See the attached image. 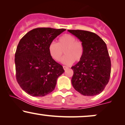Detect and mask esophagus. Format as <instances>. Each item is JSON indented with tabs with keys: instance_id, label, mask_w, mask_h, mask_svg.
Here are the masks:
<instances>
[{
	"instance_id": "1",
	"label": "esophagus",
	"mask_w": 125,
	"mask_h": 125,
	"mask_svg": "<svg viewBox=\"0 0 125 125\" xmlns=\"http://www.w3.org/2000/svg\"><path fill=\"white\" fill-rule=\"evenodd\" d=\"M63 69L64 70V71L68 69V67H67V66H63Z\"/></svg>"
}]
</instances>
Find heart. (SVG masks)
Returning a JSON list of instances; mask_svg holds the SVG:
<instances>
[{
	"instance_id": "b5f03b06",
	"label": "heart",
	"mask_w": 125,
	"mask_h": 125,
	"mask_svg": "<svg viewBox=\"0 0 125 125\" xmlns=\"http://www.w3.org/2000/svg\"><path fill=\"white\" fill-rule=\"evenodd\" d=\"M48 51L51 58L56 62L61 61L64 51L65 56L62 62L68 65L74 61L78 62L82 59L84 47L82 43L76 41L73 36L65 34L59 38L58 43L52 42L49 44Z\"/></svg>"
}]
</instances>
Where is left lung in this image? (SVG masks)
<instances>
[{
	"label": "left lung",
	"mask_w": 125,
	"mask_h": 125,
	"mask_svg": "<svg viewBox=\"0 0 125 125\" xmlns=\"http://www.w3.org/2000/svg\"><path fill=\"white\" fill-rule=\"evenodd\" d=\"M82 43L84 54L82 59L71 67L73 71L72 84L84 96L99 94L108 83L111 62L106 44L94 33L82 30H67Z\"/></svg>",
	"instance_id": "8db88e82"
}]
</instances>
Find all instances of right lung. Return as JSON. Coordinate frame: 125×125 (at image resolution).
<instances>
[{"label": "right lung", "mask_w": 125, "mask_h": 125, "mask_svg": "<svg viewBox=\"0 0 125 125\" xmlns=\"http://www.w3.org/2000/svg\"><path fill=\"white\" fill-rule=\"evenodd\" d=\"M65 29L36 28L21 39L15 53L16 76L20 86L32 96L42 97L54 89L64 71L53 59L49 44Z\"/></svg>", "instance_id": "obj_1"}]
</instances>
